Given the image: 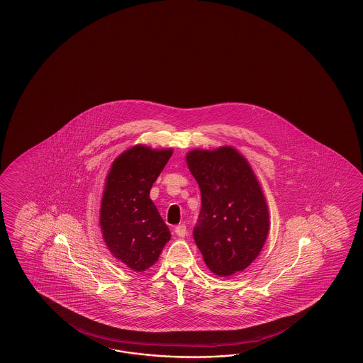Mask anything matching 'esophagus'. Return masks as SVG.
Masks as SVG:
<instances>
[{"instance_id": "esophagus-1", "label": "esophagus", "mask_w": 363, "mask_h": 363, "mask_svg": "<svg viewBox=\"0 0 363 363\" xmlns=\"http://www.w3.org/2000/svg\"><path fill=\"white\" fill-rule=\"evenodd\" d=\"M175 233L180 236V238H184L186 235V225L185 224H179L175 227Z\"/></svg>"}]
</instances>
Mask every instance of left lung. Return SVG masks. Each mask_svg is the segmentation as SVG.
<instances>
[{
  "mask_svg": "<svg viewBox=\"0 0 363 363\" xmlns=\"http://www.w3.org/2000/svg\"><path fill=\"white\" fill-rule=\"evenodd\" d=\"M186 163L201 191L193 238L208 269L228 277L247 269L262 250L269 210L247 160L233 147L192 150Z\"/></svg>",
  "mask_w": 363,
  "mask_h": 363,
  "instance_id": "8db88e82",
  "label": "left lung"
}]
</instances>
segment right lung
<instances>
[{"label": "right lung", "instance_id": "right-lung-1", "mask_svg": "<svg viewBox=\"0 0 363 363\" xmlns=\"http://www.w3.org/2000/svg\"><path fill=\"white\" fill-rule=\"evenodd\" d=\"M172 150L136 145L116 158L106 179L100 224L108 250L132 270L153 266L170 240L149 193Z\"/></svg>", "mask_w": 363, "mask_h": 363}]
</instances>
